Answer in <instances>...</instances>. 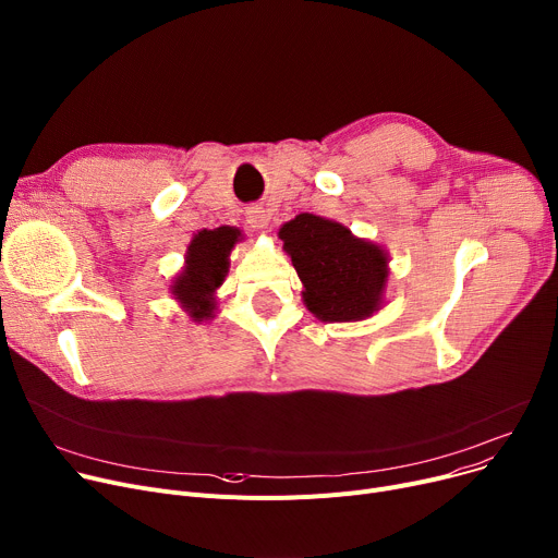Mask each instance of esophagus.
<instances>
[{"instance_id":"obj_1","label":"esophagus","mask_w":558,"mask_h":558,"mask_svg":"<svg viewBox=\"0 0 558 558\" xmlns=\"http://www.w3.org/2000/svg\"><path fill=\"white\" fill-rule=\"evenodd\" d=\"M247 222H250V227L252 229H256V232H260V229H266L268 227V211L264 209V207H250L247 209Z\"/></svg>"}]
</instances>
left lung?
Instances as JSON below:
<instances>
[{"label":"left lung","mask_w":558,"mask_h":558,"mask_svg":"<svg viewBox=\"0 0 558 558\" xmlns=\"http://www.w3.org/2000/svg\"><path fill=\"white\" fill-rule=\"evenodd\" d=\"M306 308L322 322H360L383 306L387 252L336 220L300 214L279 229Z\"/></svg>","instance_id":"left-lung-1"}]
</instances>
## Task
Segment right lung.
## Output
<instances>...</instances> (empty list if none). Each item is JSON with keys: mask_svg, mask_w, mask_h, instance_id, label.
I'll list each match as a JSON object with an SVG mask.
<instances>
[{"mask_svg": "<svg viewBox=\"0 0 558 558\" xmlns=\"http://www.w3.org/2000/svg\"><path fill=\"white\" fill-rule=\"evenodd\" d=\"M241 241V229L216 227L193 236L184 254V268L171 292L193 322H207L216 311V290L229 270V252Z\"/></svg>", "mask_w": 558, "mask_h": 558, "instance_id": "1", "label": "right lung"}]
</instances>
